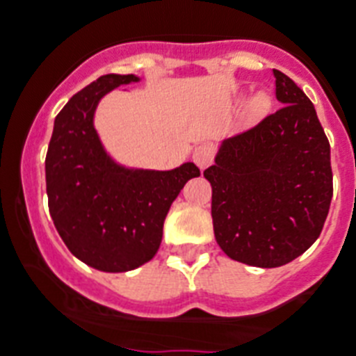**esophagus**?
<instances>
[{
  "instance_id": "1",
  "label": "esophagus",
  "mask_w": 356,
  "mask_h": 356,
  "mask_svg": "<svg viewBox=\"0 0 356 356\" xmlns=\"http://www.w3.org/2000/svg\"><path fill=\"white\" fill-rule=\"evenodd\" d=\"M213 157H215V148L210 145V143L199 145L195 150H193V163H195L201 170H204L206 166H210Z\"/></svg>"
}]
</instances>
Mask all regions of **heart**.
I'll list each match as a JSON object with an SVG mask.
<instances>
[{
    "label": "heart",
    "mask_w": 356,
    "mask_h": 356,
    "mask_svg": "<svg viewBox=\"0 0 356 356\" xmlns=\"http://www.w3.org/2000/svg\"><path fill=\"white\" fill-rule=\"evenodd\" d=\"M270 104H271L270 95L264 94V92H257L252 99H250V103H248V108H246L248 118L252 119V121L261 119L262 115L270 110Z\"/></svg>",
    "instance_id": "b5f03b06"
}]
</instances>
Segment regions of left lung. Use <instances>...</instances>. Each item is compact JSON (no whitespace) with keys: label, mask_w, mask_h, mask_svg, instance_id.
Masks as SVG:
<instances>
[{"label":"left lung","mask_w":356,"mask_h":356,"mask_svg":"<svg viewBox=\"0 0 356 356\" xmlns=\"http://www.w3.org/2000/svg\"><path fill=\"white\" fill-rule=\"evenodd\" d=\"M282 108L224 139L211 184L215 241L234 261L279 268L315 243L333 197L330 141L315 106L286 74L273 70Z\"/></svg>","instance_id":"obj_1"}]
</instances>
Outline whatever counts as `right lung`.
<instances>
[{
  "label": "right lung",
  "instance_id": "1",
  "mask_svg": "<svg viewBox=\"0 0 356 356\" xmlns=\"http://www.w3.org/2000/svg\"><path fill=\"white\" fill-rule=\"evenodd\" d=\"M134 74H106L72 95L54 121L44 159L54 226L72 255L106 273L136 270L161 246L170 206L192 177L193 163L159 172L121 166L106 154L94 128L101 97Z\"/></svg>",
  "mask_w": 356,
  "mask_h": 356
}]
</instances>
